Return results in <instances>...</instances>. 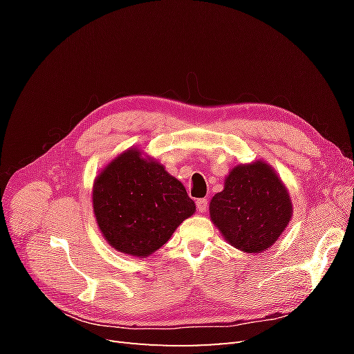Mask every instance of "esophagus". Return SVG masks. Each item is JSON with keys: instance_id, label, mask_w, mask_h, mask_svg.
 I'll use <instances>...</instances> for the list:
<instances>
[{"instance_id": "34e87169", "label": "esophagus", "mask_w": 354, "mask_h": 354, "mask_svg": "<svg viewBox=\"0 0 354 354\" xmlns=\"http://www.w3.org/2000/svg\"><path fill=\"white\" fill-rule=\"evenodd\" d=\"M196 208L199 212H205L208 209V199H198L196 201Z\"/></svg>"}]
</instances>
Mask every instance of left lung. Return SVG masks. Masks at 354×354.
<instances>
[{"label": "left lung", "mask_w": 354, "mask_h": 354, "mask_svg": "<svg viewBox=\"0 0 354 354\" xmlns=\"http://www.w3.org/2000/svg\"><path fill=\"white\" fill-rule=\"evenodd\" d=\"M209 216L234 248L261 252L279 239L292 205L281 178L257 160L230 171L224 190L211 199Z\"/></svg>", "instance_id": "1"}]
</instances>
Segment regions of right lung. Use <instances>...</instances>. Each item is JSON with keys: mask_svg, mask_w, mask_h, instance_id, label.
<instances>
[{"mask_svg": "<svg viewBox=\"0 0 354 354\" xmlns=\"http://www.w3.org/2000/svg\"><path fill=\"white\" fill-rule=\"evenodd\" d=\"M93 208L104 239L116 251L142 259L167 243L195 212V202L162 165L130 149L95 178Z\"/></svg>", "mask_w": 354, "mask_h": 354, "instance_id": "obj_1", "label": "right lung"}]
</instances>
